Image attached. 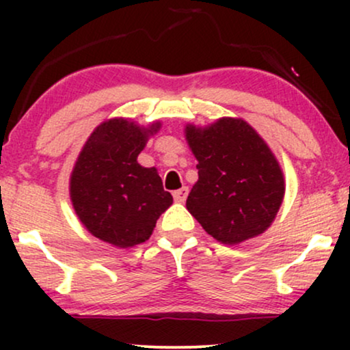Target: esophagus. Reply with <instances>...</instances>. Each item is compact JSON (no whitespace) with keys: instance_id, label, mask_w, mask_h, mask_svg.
<instances>
[{"instance_id":"34e87169","label":"esophagus","mask_w":350,"mask_h":350,"mask_svg":"<svg viewBox=\"0 0 350 350\" xmlns=\"http://www.w3.org/2000/svg\"><path fill=\"white\" fill-rule=\"evenodd\" d=\"M187 194H189V189L184 186V187H180V189H178V191H174L172 192V198H174V200L176 202H179V204H183L184 200H186V198H187Z\"/></svg>"}]
</instances>
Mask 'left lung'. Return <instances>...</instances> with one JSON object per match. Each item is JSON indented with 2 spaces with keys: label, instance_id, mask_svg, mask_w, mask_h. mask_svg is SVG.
<instances>
[{
  "label": "left lung",
  "instance_id": "1",
  "mask_svg": "<svg viewBox=\"0 0 350 350\" xmlns=\"http://www.w3.org/2000/svg\"><path fill=\"white\" fill-rule=\"evenodd\" d=\"M199 179L187 211L217 242L239 245L271 226L284 198V176L267 142L242 118L186 124Z\"/></svg>",
  "mask_w": 350,
  "mask_h": 350
}]
</instances>
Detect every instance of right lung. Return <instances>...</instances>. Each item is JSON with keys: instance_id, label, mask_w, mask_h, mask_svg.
<instances>
[{"instance_id": "right-lung-1", "label": "right lung", "mask_w": 350, "mask_h": 350, "mask_svg": "<svg viewBox=\"0 0 350 350\" xmlns=\"http://www.w3.org/2000/svg\"><path fill=\"white\" fill-rule=\"evenodd\" d=\"M161 122L142 126L110 118L88 136L70 172V202L82 226L102 242L128 248L146 242L156 220L172 204L156 167L138 154Z\"/></svg>"}]
</instances>
